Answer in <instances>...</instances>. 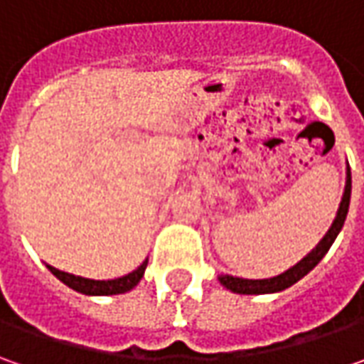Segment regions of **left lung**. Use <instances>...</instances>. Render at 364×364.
Instances as JSON below:
<instances>
[{
    "instance_id": "left-lung-1",
    "label": "left lung",
    "mask_w": 364,
    "mask_h": 364,
    "mask_svg": "<svg viewBox=\"0 0 364 364\" xmlns=\"http://www.w3.org/2000/svg\"><path fill=\"white\" fill-rule=\"evenodd\" d=\"M350 188H353V182H350V168L346 166V184H344L343 200L338 204V210H336V217L330 225L328 232L320 239V243L316 245L314 249L300 259L294 267H289L284 273L275 275V277H267V279H245V277H235V275H218V282L227 289H231L232 294H245V296H259V294H275V291H284L286 287L294 286L296 282H300L304 275L314 269L316 265L322 261V257L328 253V249L334 243V239L338 237V232L343 231L344 220L348 215V204H350Z\"/></svg>"
}]
</instances>
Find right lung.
<instances>
[{"instance_id":"right-lung-1","label":"right lung","mask_w":364,"mask_h":364,"mask_svg":"<svg viewBox=\"0 0 364 364\" xmlns=\"http://www.w3.org/2000/svg\"><path fill=\"white\" fill-rule=\"evenodd\" d=\"M50 272L54 273L64 286L75 289L78 294L85 296H117V294H125L139 284V279L144 277V272L147 267V259L135 269V272L127 273L123 277H115V279H89V277H80V275H73V273L60 272L52 265H46Z\"/></svg>"}]
</instances>
